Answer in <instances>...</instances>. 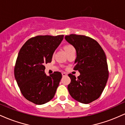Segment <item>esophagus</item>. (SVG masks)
Segmentation results:
<instances>
[{
    "mask_svg": "<svg viewBox=\"0 0 125 125\" xmlns=\"http://www.w3.org/2000/svg\"><path fill=\"white\" fill-rule=\"evenodd\" d=\"M62 74L63 76H67V73H66L65 72H62Z\"/></svg>",
    "mask_w": 125,
    "mask_h": 125,
    "instance_id": "1",
    "label": "esophagus"
}]
</instances>
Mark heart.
Instances as JSON below:
<instances>
[{
    "instance_id": "1",
    "label": "heart",
    "mask_w": 125,
    "mask_h": 125,
    "mask_svg": "<svg viewBox=\"0 0 125 125\" xmlns=\"http://www.w3.org/2000/svg\"><path fill=\"white\" fill-rule=\"evenodd\" d=\"M73 48V47L72 45H66L64 47V51H67V50Z\"/></svg>"
}]
</instances>
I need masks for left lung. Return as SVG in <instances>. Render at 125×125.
<instances>
[{
    "mask_svg": "<svg viewBox=\"0 0 125 125\" xmlns=\"http://www.w3.org/2000/svg\"><path fill=\"white\" fill-rule=\"evenodd\" d=\"M64 38L75 48L74 70L81 74L77 78L68 74L71 79L69 92L74 100L89 104L100 97L106 84L109 72L106 54L100 44L89 37L72 34Z\"/></svg>",
    "mask_w": 125,
    "mask_h": 125,
    "instance_id": "8db88e82",
    "label": "left lung"
}]
</instances>
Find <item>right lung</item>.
<instances>
[{
  "instance_id": "add662e5",
  "label": "right lung",
  "mask_w": 125,
  "mask_h": 125,
  "mask_svg": "<svg viewBox=\"0 0 125 125\" xmlns=\"http://www.w3.org/2000/svg\"><path fill=\"white\" fill-rule=\"evenodd\" d=\"M63 37H34L26 42L19 52L14 70L15 79L21 94L33 104H46L55 94L62 76L59 72L47 76L44 64L51 62Z\"/></svg>"
}]
</instances>
